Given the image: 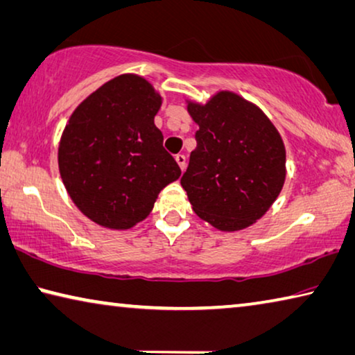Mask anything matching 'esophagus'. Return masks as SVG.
I'll return each mask as SVG.
<instances>
[{
    "label": "esophagus",
    "mask_w": 355,
    "mask_h": 355,
    "mask_svg": "<svg viewBox=\"0 0 355 355\" xmlns=\"http://www.w3.org/2000/svg\"><path fill=\"white\" fill-rule=\"evenodd\" d=\"M175 161H177L178 167L182 168V172H183L184 167H187V156H184V155H177L175 156Z\"/></svg>",
    "instance_id": "34e87169"
}]
</instances>
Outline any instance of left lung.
<instances>
[{
    "label": "left lung",
    "mask_w": 355,
    "mask_h": 355,
    "mask_svg": "<svg viewBox=\"0 0 355 355\" xmlns=\"http://www.w3.org/2000/svg\"><path fill=\"white\" fill-rule=\"evenodd\" d=\"M188 112L198 147L180 183L194 213L223 232L251 226L283 189V139L257 105L232 92L204 105L188 101Z\"/></svg>",
    "instance_id": "left-lung-1"
}]
</instances>
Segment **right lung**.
<instances>
[{"instance_id":"1","label":"right lung","mask_w":355,"mask_h":355,"mask_svg":"<svg viewBox=\"0 0 355 355\" xmlns=\"http://www.w3.org/2000/svg\"><path fill=\"white\" fill-rule=\"evenodd\" d=\"M161 104L150 82L123 74L72 112L58 147L60 175L78 210L99 226H136L182 173L155 126Z\"/></svg>"}]
</instances>
